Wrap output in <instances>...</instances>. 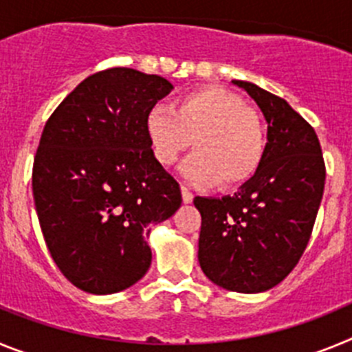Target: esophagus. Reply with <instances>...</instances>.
<instances>
[{
	"label": "esophagus",
	"mask_w": 352,
	"mask_h": 352,
	"mask_svg": "<svg viewBox=\"0 0 352 352\" xmlns=\"http://www.w3.org/2000/svg\"><path fill=\"white\" fill-rule=\"evenodd\" d=\"M182 199H183V203H185V204H190L192 201H194V194H192V192L183 185H182Z\"/></svg>",
	"instance_id": "obj_1"
}]
</instances>
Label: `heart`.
Segmentation results:
<instances>
[{"label":"heart","instance_id":"b5f03b06","mask_svg":"<svg viewBox=\"0 0 352 352\" xmlns=\"http://www.w3.org/2000/svg\"><path fill=\"white\" fill-rule=\"evenodd\" d=\"M146 138L160 166H173L192 146L182 174L197 185H241L257 173L266 151L264 129L252 109L223 88H199L179 96L178 107L155 104L146 113Z\"/></svg>","mask_w":352,"mask_h":352}]
</instances>
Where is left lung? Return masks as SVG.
<instances>
[{"instance_id": "obj_1", "label": "left lung", "mask_w": 352, "mask_h": 352, "mask_svg": "<svg viewBox=\"0 0 352 352\" xmlns=\"http://www.w3.org/2000/svg\"><path fill=\"white\" fill-rule=\"evenodd\" d=\"M263 111L268 142L257 173L232 195L195 197L199 264L227 291L263 292L280 284L309 243L324 190L316 130L280 96L232 80Z\"/></svg>"}]
</instances>
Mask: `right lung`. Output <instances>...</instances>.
Masks as SVG:
<instances>
[{
  "label": "right lung",
  "instance_id": "right-lung-1",
  "mask_svg": "<svg viewBox=\"0 0 352 352\" xmlns=\"http://www.w3.org/2000/svg\"><path fill=\"white\" fill-rule=\"evenodd\" d=\"M170 89L133 68L96 72L43 126L31 176L36 214L56 266L82 291L113 294L141 280L149 226L182 206L144 130L146 113Z\"/></svg>",
  "mask_w": 352,
  "mask_h": 352
}]
</instances>
